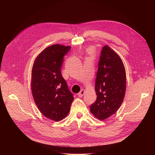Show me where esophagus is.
<instances>
[{"label": "esophagus", "instance_id": "obj_1", "mask_svg": "<svg viewBox=\"0 0 155 155\" xmlns=\"http://www.w3.org/2000/svg\"><path fill=\"white\" fill-rule=\"evenodd\" d=\"M84 94H85V91L84 90V89H82L79 93H78V96L79 97H83L84 96Z\"/></svg>", "mask_w": 155, "mask_h": 155}]
</instances>
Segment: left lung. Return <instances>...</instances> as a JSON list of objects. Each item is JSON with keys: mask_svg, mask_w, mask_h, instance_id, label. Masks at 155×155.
<instances>
[{"mask_svg": "<svg viewBox=\"0 0 155 155\" xmlns=\"http://www.w3.org/2000/svg\"><path fill=\"white\" fill-rule=\"evenodd\" d=\"M96 76L95 90L97 97L90 106V111L103 120L118 110L126 91L124 64L119 56L107 45L101 49Z\"/></svg>", "mask_w": 155, "mask_h": 155, "instance_id": "1", "label": "left lung"}]
</instances>
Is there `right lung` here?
Returning a JSON list of instances; mask_svg holds the SVG:
<instances>
[{
	"label": "right lung",
	"mask_w": 155,
	"mask_h": 155,
	"mask_svg": "<svg viewBox=\"0 0 155 155\" xmlns=\"http://www.w3.org/2000/svg\"><path fill=\"white\" fill-rule=\"evenodd\" d=\"M70 48L58 44L46 48L38 56L32 68L31 88L35 102L45 116L55 121L66 116L74 100L61 71Z\"/></svg>",
	"instance_id": "right-lung-1"
}]
</instances>
